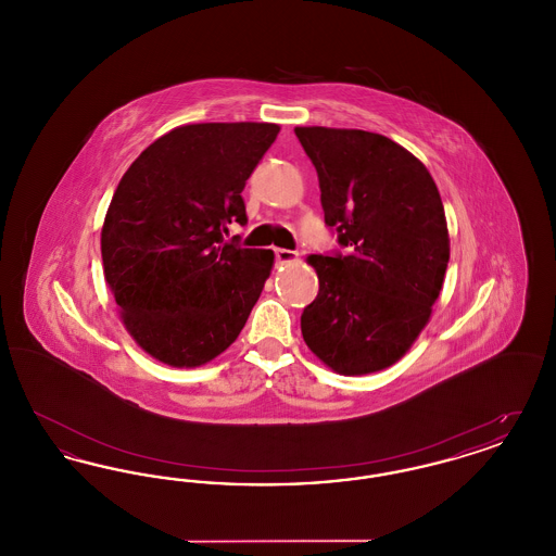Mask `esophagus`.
Here are the masks:
<instances>
[{"label": "esophagus", "instance_id": "34e87169", "mask_svg": "<svg viewBox=\"0 0 556 556\" xmlns=\"http://www.w3.org/2000/svg\"><path fill=\"white\" fill-rule=\"evenodd\" d=\"M275 258H277V263L286 265V263H291V261L298 258V252L286 250V248H277V250H275Z\"/></svg>", "mask_w": 556, "mask_h": 556}]
</instances>
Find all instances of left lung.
Listing matches in <instances>:
<instances>
[{"label": "left lung", "mask_w": 556, "mask_h": 556, "mask_svg": "<svg viewBox=\"0 0 556 556\" xmlns=\"http://www.w3.org/2000/svg\"><path fill=\"white\" fill-rule=\"evenodd\" d=\"M317 168L327 227L345 254H313L318 293L306 345L340 375L388 369L431 317L450 258L448 225L424 162L361 129L295 127Z\"/></svg>", "instance_id": "left-lung-1"}]
</instances>
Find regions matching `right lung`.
<instances>
[{
	"label": "right lung",
	"mask_w": 556,
	"mask_h": 556,
	"mask_svg": "<svg viewBox=\"0 0 556 556\" xmlns=\"http://www.w3.org/2000/svg\"><path fill=\"white\" fill-rule=\"evenodd\" d=\"M273 123H200L159 137L114 191L102 227L108 288L132 340L170 367L211 363L238 340L273 250L225 241L241 191L277 139Z\"/></svg>",
	"instance_id": "add662e5"
}]
</instances>
